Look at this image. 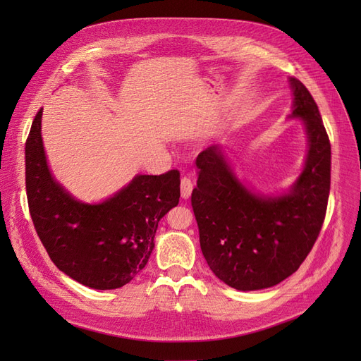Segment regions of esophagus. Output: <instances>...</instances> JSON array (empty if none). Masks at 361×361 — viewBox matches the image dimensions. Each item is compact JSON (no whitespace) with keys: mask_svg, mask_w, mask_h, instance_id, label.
I'll use <instances>...</instances> for the list:
<instances>
[{"mask_svg":"<svg viewBox=\"0 0 361 361\" xmlns=\"http://www.w3.org/2000/svg\"><path fill=\"white\" fill-rule=\"evenodd\" d=\"M192 182H191V179L190 178H187V176H183L182 178V180H180V195H182V199H190V195H191V192H192Z\"/></svg>","mask_w":361,"mask_h":361,"instance_id":"esophagus-1","label":"esophagus"}]
</instances>
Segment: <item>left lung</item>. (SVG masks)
Returning a JSON list of instances; mask_svg holds the SVG:
<instances>
[{
    "instance_id": "8db88e82",
    "label": "left lung",
    "mask_w": 361,
    "mask_h": 361,
    "mask_svg": "<svg viewBox=\"0 0 361 361\" xmlns=\"http://www.w3.org/2000/svg\"><path fill=\"white\" fill-rule=\"evenodd\" d=\"M290 118L307 137L304 167L290 188L259 194L239 179L221 146L197 157V187L191 204L202 253L214 274L238 290H259L292 276L310 253L329 203L331 146L318 105L297 78Z\"/></svg>"
}]
</instances>
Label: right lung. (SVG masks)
<instances>
[{
	"label": "right lung",
	"mask_w": 361,
	"mask_h": 361,
	"mask_svg": "<svg viewBox=\"0 0 361 361\" xmlns=\"http://www.w3.org/2000/svg\"><path fill=\"white\" fill-rule=\"evenodd\" d=\"M40 110L25 143V185L32 224L51 260L92 289L125 286L155 247L161 218L180 197V174H137L99 203L76 200L54 179L42 140Z\"/></svg>",
	"instance_id": "1"
}]
</instances>
